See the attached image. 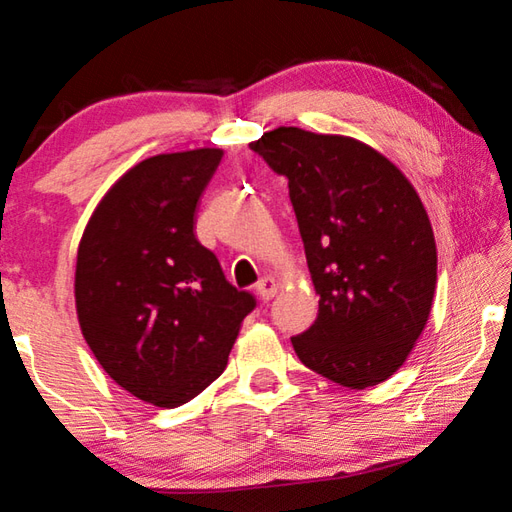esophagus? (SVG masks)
<instances>
[{
	"label": "esophagus",
	"mask_w": 512,
	"mask_h": 512,
	"mask_svg": "<svg viewBox=\"0 0 512 512\" xmlns=\"http://www.w3.org/2000/svg\"><path fill=\"white\" fill-rule=\"evenodd\" d=\"M255 291H257V296H259V300H262V302L273 300V296L277 293V282L273 280V277L266 275V277H262V280L257 282Z\"/></svg>",
	"instance_id": "34e87169"
}]
</instances>
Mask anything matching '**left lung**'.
<instances>
[{"instance_id": "left-lung-1", "label": "left lung", "mask_w": 512, "mask_h": 512, "mask_svg": "<svg viewBox=\"0 0 512 512\" xmlns=\"http://www.w3.org/2000/svg\"><path fill=\"white\" fill-rule=\"evenodd\" d=\"M289 180L318 316L298 359L348 388L377 386L409 357L436 291V241L420 196L370 146L280 126L250 144Z\"/></svg>"}]
</instances>
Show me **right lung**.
<instances>
[{
    "label": "right lung",
    "instance_id": "right-lung-1",
    "mask_svg": "<svg viewBox=\"0 0 512 512\" xmlns=\"http://www.w3.org/2000/svg\"><path fill=\"white\" fill-rule=\"evenodd\" d=\"M219 149L155 155L103 196L76 257V311L94 357L121 388L173 409L228 366L253 293L225 280L198 241L196 207Z\"/></svg>",
    "mask_w": 512,
    "mask_h": 512
}]
</instances>
